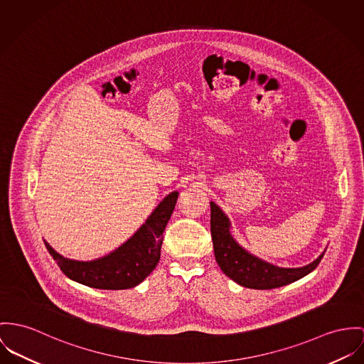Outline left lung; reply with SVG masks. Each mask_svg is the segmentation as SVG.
Wrapping results in <instances>:
<instances>
[{
  "instance_id": "obj_1",
  "label": "left lung",
  "mask_w": 364,
  "mask_h": 364,
  "mask_svg": "<svg viewBox=\"0 0 364 364\" xmlns=\"http://www.w3.org/2000/svg\"><path fill=\"white\" fill-rule=\"evenodd\" d=\"M230 220L210 202V234L215 257L224 274L237 284L253 289H273L305 277L321 262L324 252L304 267H279L245 251L231 235Z\"/></svg>"
}]
</instances>
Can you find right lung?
I'll return each instance as SVG.
<instances>
[{
  "instance_id": "add662e5",
  "label": "right lung",
  "mask_w": 364,
  "mask_h": 364,
  "mask_svg": "<svg viewBox=\"0 0 364 364\" xmlns=\"http://www.w3.org/2000/svg\"><path fill=\"white\" fill-rule=\"evenodd\" d=\"M177 198V191L165 196L134 235L104 257L90 262L72 260L58 253L46 240L44 244L70 280L98 289L133 288L152 273L161 259L164 231Z\"/></svg>"
}]
</instances>
